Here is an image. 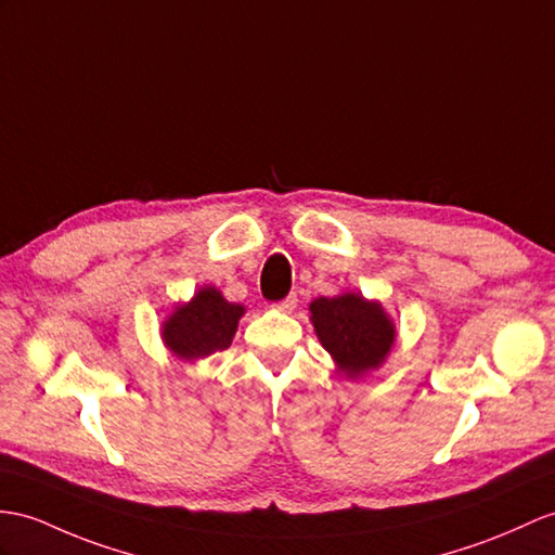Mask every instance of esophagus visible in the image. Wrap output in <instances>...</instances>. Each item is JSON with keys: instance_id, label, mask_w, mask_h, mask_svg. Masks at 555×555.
I'll list each match as a JSON object with an SVG mask.
<instances>
[{"instance_id": "esophagus-1", "label": "esophagus", "mask_w": 555, "mask_h": 555, "mask_svg": "<svg viewBox=\"0 0 555 555\" xmlns=\"http://www.w3.org/2000/svg\"><path fill=\"white\" fill-rule=\"evenodd\" d=\"M273 308H275V310H282V313H292V310L296 308V294L285 296V299H282V301L273 304Z\"/></svg>"}]
</instances>
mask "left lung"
<instances>
[{"instance_id": "obj_1", "label": "left lung", "mask_w": 555, "mask_h": 555, "mask_svg": "<svg viewBox=\"0 0 555 555\" xmlns=\"http://www.w3.org/2000/svg\"><path fill=\"white\" fill-rule=\"evenodd\" d=\"M313 327L320 344L348 376L379 367L396 341V330L379 304L364 301L358 294L315 299L310 304Z\"/></svg>"}]
</instances>
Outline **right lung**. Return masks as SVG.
<instances>
[{
    "label": "right lung",
    "mask_w": 555,
    "mask_h": 555,
    "mask_svg": "<svg viewBox=\"0 0 555 555\" xmlns=\"http://www.w3.org/2000/svg\"><path fill=\"white\" fill-rule=\"evenodd\" d=\"M242 313L245 308L240 304H228L219 289L205 287L191 304L173 310L162 336L179 358H207L231 346Z\"/></svg>",
    "instance_id": "1"
}]
</instances>
